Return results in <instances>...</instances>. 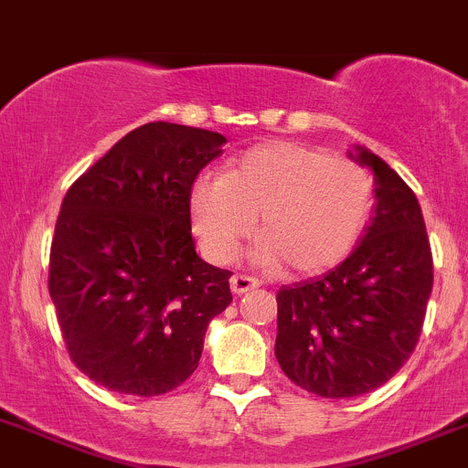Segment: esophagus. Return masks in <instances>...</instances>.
<instances>
[{"instance_id": "34e87169", "label": "esophagus", "mask_w": 468, "mask_h": 468, "mask_svg": "<svg viewBox=\"0 0 468 468\" xmlns=\"http://www.w3.org/2000/svg\"><path fill=\"white\" fill-rule=\"evenodd\" d=\"M229 288H232L236 295H243V292L252 291V288H259V282L254 277H248V274H234L229 279Z\"/></svg>"}]
</instances>
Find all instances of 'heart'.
<instances>
[{"label":"heart","mask_w":468,"mask_h":468,"mask_svg":"<svg viewBox=\"0 0 468 468\" xmlns=\"http://www.w3.org/2000/svg\"><path fill=\"white\" fill-rule=\"evenodd\" d=\"M369 202L372 180L356 162L302 144L268 142L245 151L225 176L198 177L189 207L211 261H229L257 225L259 263L313 274L354 248Z\"/></svg>","instance_id":"1"}]
</instances>
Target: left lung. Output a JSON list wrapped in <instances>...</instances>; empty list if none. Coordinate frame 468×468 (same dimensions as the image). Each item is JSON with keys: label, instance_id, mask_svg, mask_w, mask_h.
I'll list each match as a JSON object with an SVG mask.
<instances>
[{"label": "left lung", "instance_id": "obj_1", "mask_svg": "<svg viewBox=\"0 0 468 468\" xmlns=\"http://www.w3.org/2000/svg\"><path fill=\"white\" fill-rule=\"evenodd\" d=\"M349 157L372 168L377 185L363 239L338 268L277 292L274 356L292 383L324 399L388 383L417 346L432 291L417 196L367 148Z\"/></svg>", "mask_w": 468, "mask_h": 468}]
</instances>
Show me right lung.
I'll use <instances>...</instances> for the list:
<instances>
[{
  "label": "right lung",
  "instance_id": "obj_1",
  "mask_svg": "<svg viewBox=\"0 0 468 468\" xmlns=\"http://www.w3.org/2000/svg\"><path fill=\"white\" fill-rule=\"evenodd\" d=\"M228 139L153 122L119 139L67 191L49 295L69 358L103 388L157 397L198 367L232 302L229 270L196 254L191 186Z\"/></svg>",
  "mask_w": 468,
  "mask_h": 468
}]
</instances>
